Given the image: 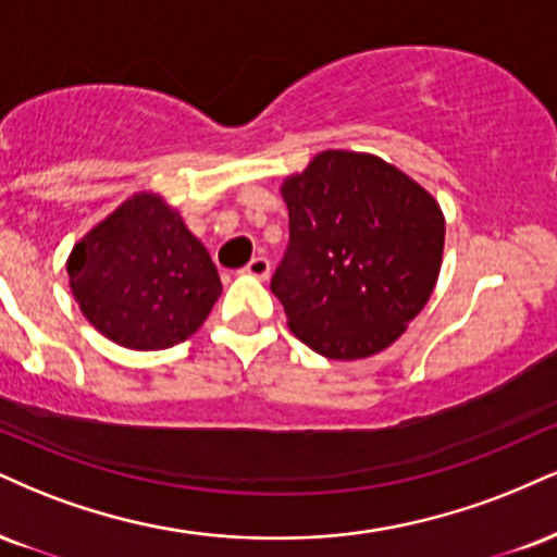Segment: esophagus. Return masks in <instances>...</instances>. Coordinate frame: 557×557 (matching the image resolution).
Wrapping results in <instances>:
<instances>
[{"label":"esophagus","instance_id":"1","mask_svg":"<svg viewBox=\"0 0 557 557\" xmlns=\"http://www.w3.org/2000/svg\"><path fill=\"white\" fill-rule=\"evenodd\" d=\"M270 270H272L270 259H264V257H253V259L249 261V264L244 267V272L251 274V277H257V280H267V277H270Z\"/></svg>","mask_w":557,"mask_h":557}]
</instances>
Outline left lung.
Instances as JSON below:
<instances>
[{
	"label": "left lung",
	"instance_id": "8db88e82",
	"mask_svg": "<svg viewBox=\"0 0 557 557\" xmlns=\"http://www.w3.org/2000/svg\"><path fill=\"white\" fill-rule=\"evenodd\" d=\"M290 246L272 277L287 326L332 360L371 358L423 311L446 218L418 181L371 152L324 150L280 184Z\"/></svg>",
	"mask_w": 557,
	"mask_h": 557
}]
</instances>
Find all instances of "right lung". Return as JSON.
Here are the masks:
<instances>
[{"instance_id":"right-lung-1","label":"right lung","mask_w":557,"mask_h":557,"mask_svg":"<svg viewBox=\"0 0 557 557\" xmlns=\"http://www.w3.org/2000/svg\"><path fill=\"white\" fill-rule=\"evenodd\" d=\"M83 317L126 350L189 339L223 293L205 244L160 191L143 189L106 214L66 257Z\"/></svg>"}]
</instances>
